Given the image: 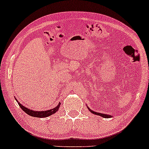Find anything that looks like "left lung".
<instances>
[{
	"instance_id": "8db88e82",
	"label": "left lung",
	"mask_w": 149,
	"mask_h": 149,
	"mask_svg": "<svg viewBox=\"0 0 149 149\" xmlns=\"http://www.w3.org/2000/svg\"><path fill=\"white\" fill-rule=\"evenodd\" d=\"M87 107H88V109H89V111H90V112L92 113L93 114H95V115H97V116H102V117L103 118H111L112 116L111 115H109V114H104V113H99V112H96V111H94L91 110V109L89 108L88 106H87Z\"/></svg>"
}]
</instances>
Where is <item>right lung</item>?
Masks as SVG:
<instances>
[{
    "label": "right lung",
    "mask_w": 149,
    "mask_h": 149,
    "mask_svg": "<svg viewBox=\"0 0 149 149\" xmlns=\"http://www.w3.org/2000/svg\"><path fill=\"white\" fill-rule=\"evenodd\" d=\"M15 100L17 101V102L18 103L19 106L20 108H21L26 113H27L28 115L32 116V117H36V118H46V117H48V116H50L51 115H52V114L55 113L59 110V107H60V105H61V103L59 102V104H58L57 107H54V109H49V110H47V111H33L32 110V109H28V108L24 107V106L22 105V104H20L19 102L17 100L16 98H15Z\"/></svg>",
    "instance_id": "obj_1"
}]
</instances>
